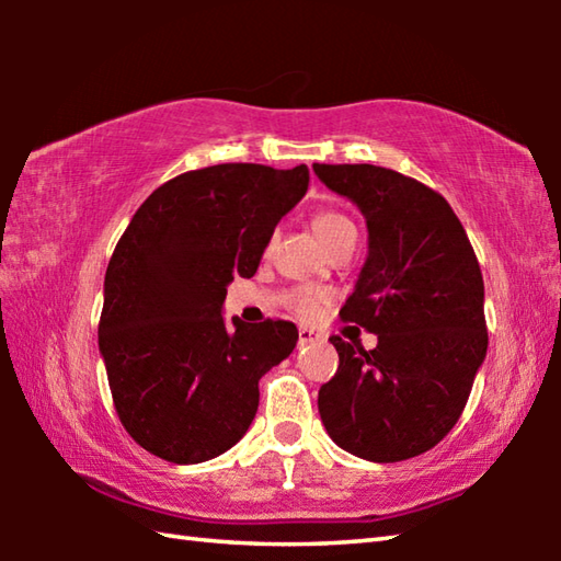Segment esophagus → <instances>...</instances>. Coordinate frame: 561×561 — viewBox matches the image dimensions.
Masks as SVG:
<instances>
[{
  "instance_id": "34e87169",
  "label": "esophagus",
  "mask_w": 561,
  "mask_h": 561,
  "mask_svg": "<svg viewBox=\"0 0 561 561\" xmlns=\"http://www.w3.org/2000/svg\"><path fill=\"white\" fill-rule=\"evenodd\" d=\"M314 339H317V334H314V331H311V329H307V327L299 329V346H307V344H311V341H314Z\"/></svg>"
}]
</instances>
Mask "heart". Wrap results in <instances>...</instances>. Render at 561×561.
I'll list each match as a JSON object with an SVG mask.
<instances>
[{"label":"heart","mask_w":561,"mask_h":561,"mask_svg":"<svg viewBox=\"0 0 561 561\" xmlns=\"http://www.w3.org/2000/svg\"><path fill=\"white\" fill-rule=\"evenodd\" d=\"M314 232L319 234L321 242L331 247L334 242H339L341 237L356 234V227L346 215L334 213V210H324V213L314 215ZM327 299H329V294L324 289L299 287L289 294V307L294 314L301 319H314V317H319V311L324 309Z\"/></svg>","instance_id":"1"}]
</instances>
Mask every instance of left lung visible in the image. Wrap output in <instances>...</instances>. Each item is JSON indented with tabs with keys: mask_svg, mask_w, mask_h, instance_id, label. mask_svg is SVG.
Segmentation results:
<instances>
[{
	"mask_svg": "<svg viewBox=\"0 0 561 561\" xmlns=\"http://www.w3.org/2000/svg\"><path fill=\"white\" fill-rule=\"evenodd\" d=\"M314 173L366 220L368 254L341 319L378 336L371 351L329 339L339 368L319 388L321 423L356 458H415L458 423L488 354L478 257L453 207L417 180L368 163Z\"/></svg>",
	"mask_w": 561,
	"mask_h": 561,
	"instance_id": "1",
	"label": "left lung"
}]
</instances>
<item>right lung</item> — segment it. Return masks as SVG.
Returning <instances> with one entry per match:
<instances>
[{
    "mask_svg": "<svg viewBox=\"0 0 561 561\" xmlns=\"http://www.w3.org/2000/svg\"><path fill=\"white\" fill-rule=\"evenodd\" d=\"M307 165L222 163L168 180L138 207L103 282L99 351L123 428L168 462L213 460L250 428L260 378L282 364L291 321L222 317L234 277H254Z\"/></svg>",
    "mask_w": 561,
    "mask_h": 561,
    "instance_id": "1",
    "label": "right lung"
}]
</instances>
